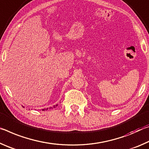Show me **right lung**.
I'll use <instances>...</instances> for the list:
<instances>
[{"label":"right lung","mask_w":149,"mask_h":149,"mask_svg":"<svg viewBox=\"0 0 149 149\" xmlns=\"http://www.w3.org/2000/svg\"><path fill=\"white\" fill-rule=\"evenodd\" d=\"M55 106H57V105H56V106H53V108H55ZM50 108H49V109H50ZM46 109V110H47V109H48V108H47V109ZM43 110H45V109H42V111H43Z\"/></svg>","instance_id":"right-lung-1"}]
</instances>
